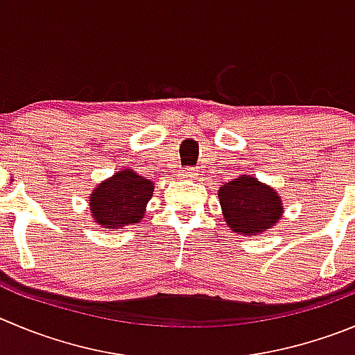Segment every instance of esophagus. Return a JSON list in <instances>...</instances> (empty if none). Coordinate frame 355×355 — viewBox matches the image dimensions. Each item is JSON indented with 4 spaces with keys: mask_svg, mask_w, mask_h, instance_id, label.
<instances>
[{
    "mask_svg": "<svg viewBox=\"0 0 355 355\" xmlns=\"http://www.w3.org/2000/svg\"><path fill=\"white\" fill-rule=\"evenodd\" d=\"M180 177L182 178H189V180H193V178H196V171H194V168H182V170H180Z\"/></svg>",
    "mask_w": 355,
    "mask_h": 355,
    "instance_id": "34e87169",
    "label": "esophagus"
}]
</instances>
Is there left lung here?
<instances>
[{"label": "left lung", "mask_w": 355, "mask_h": 355, "mask_svg": "<svg viewBox=\"0 0 355 355\" xmlns=\"http://www.w3.org/2000/svg\"><path fill=\"white\" fill-rule=\"evenodd\" d=\"M218 201L227 226L240 234H256L270 230L284 211L280 198L273 189L248 175L224 184L218 191Z\"/></svg>", "instance_id": "1"}]
</instances>
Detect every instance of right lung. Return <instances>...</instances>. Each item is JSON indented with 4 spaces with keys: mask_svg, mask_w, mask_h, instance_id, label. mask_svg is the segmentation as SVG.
Returning <instances> with one entry per match:
<instances>
[{
    "mask_svg": "<svg viewBox=\"0 0 355 355\" xmlns=\"http://www.w3.org/2000/svg\"><path fill=\"white\" fill-rule=\"evenodd\" d=\"M154 184L131 170H122L94 189L89 207L99 226L107 230L137 224L152 198Z\"/></svg>",
    "mask_w": 355,
    "mask_h": 355,
    "instance_id": "right-lung-1",
    "label": "right lung"
}]
</instances>
